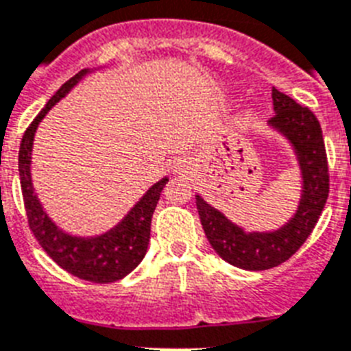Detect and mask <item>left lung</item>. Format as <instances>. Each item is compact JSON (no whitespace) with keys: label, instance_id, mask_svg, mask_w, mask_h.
Returning a JSON list of instances; mask_svg holds the SVG:
<instances>
[{"label":"left lung","instance_id":"1","mask_svg":"<svg viewBox=\"0 0 351 351\" xmlns=\"http://www.w3.org/2000/svg\"><path fill=\"white\" fill-rule=\"evenodd\" d=\"M274 117L269 123L289 138L300 159L303 197L296 215L273 233H245L197 195L202 230L217 254L234 267L265 271L287 262L311 237L330 192L328 158L319 120L306 106L273 88Z\"/></svg>","mask_w":351,"mask_h":351}]
</instances>
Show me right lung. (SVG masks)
I'll list each match as a JSON object with an SVG mask.
<instances>
[{
	"label": "right lung",
	"instance_id": "obj_1",
	"mask_svg": "<svg viewBox=\"0 0 351 351\" xmlns=\"http://www.w3.org/2000/svg\"><path fill=\"white\" fill-rule=\"evenodd\" d=\"M86 73H88V69H82L75 77L69 78L68 82L62 84V88L48 100L45 109L34 118V121L23 134L17 163H19V179H21L26 219H28L30 231L34 233L40 247L45 249L48 256L59 267L68 271L69 274L86 280V282L111 283L127 276L132 269L140 265V262L147 254L150 240V222H152V215H154L161 190L169 179L165 178L156 182L117 228H112L111 231H107L100 237H91V239L71 237V234L62 233L48 219V215L40 208V202L37 201L34 188H32L30 156L34 134L46 112L50 111L51 107L59 102Z\"/></svg>",
	"mask_w": 351,
	"mask_h": 351
}]
</instances>
